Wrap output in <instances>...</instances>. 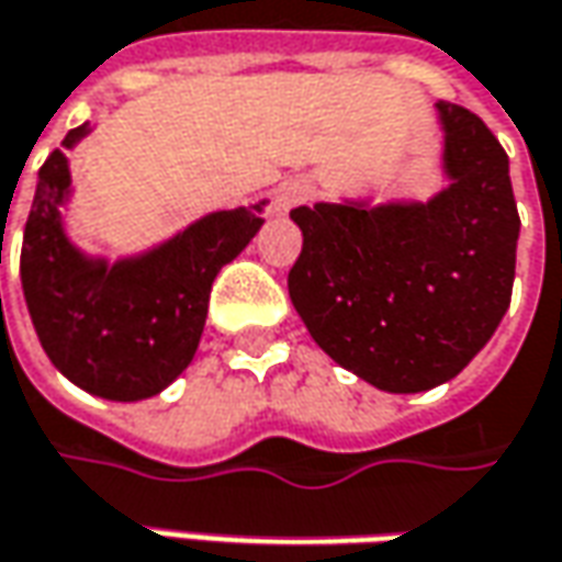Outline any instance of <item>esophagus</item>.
<instances>
[{
  "instance_id": "1",
  "label": "esophagus",
  "mask_w": 562,
  "mask_h": 562,
  "mask_svg": "<svg viewBox=\"0 0 562 562\" xmlns=\"http://www.w3.org/2000/svg\"><path fill=\"white\" fill-rule=\"evenodd\" d=\"M314 199V183L311 180H304V177H292V180H285L280 186V192H277V204H280V211H292V207H299V204H307Z\"/></svg>"
}]
</instances>
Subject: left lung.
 <instances>
[{
    "instance_id": "8db88e82",
    "label": "left lung",
    "mask_w": 562,
    "mask_h": 562,
    "mask_svg": "<svg viewBox=\"0 0 562 562\" xmlns=\"http://www.w3.org/2000/svg\"><path fill=\"white\" fill-rule=\"evenodd\" d=\"M448 186L429 202L295 207L289 299L311 339L392 395L454 379L510 307L519 214L510 161L473 111L438 102Z\"/></svg>"
}]
</instances>
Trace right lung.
<instances>
[{"instance_id": "right-lung-1", "label": "right lung", "mask_w": 562, "mask_h": 562, "mask_svg": "<svg viewBox=\"0 0 562 562\" xmlns=\"http://www.w3.org/2000/svg\"><path fill=\"white\" fill-rule=\"evenodd\" d=\"M92 126L70 130L40 167L21 285L33 329L55 370L108 401L161 395L195 358L211 282L263 226V204L214 211L148 251L108 261L70 243V148Z\"/></svg>"}]
</instances>
